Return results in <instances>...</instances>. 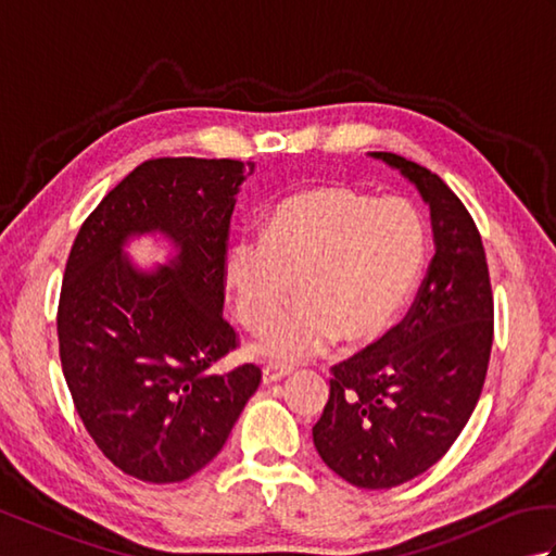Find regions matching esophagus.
Masks as SVG:
<instances>
[{"label": "esophagus", "mask_w": 556, "mask_h": 556, "mask_svg": "<svg viewBox=\"0 0 556 556\" xmlns=\"http://www.w3.org/2000/svg\"><path fill=\"white\" fill-rule=\"evenodd\" d=\"M291 372H293V365L269 361V363H265V368H263V380L267 384H271V382H277V380H281V377H287Z\"/></svg>", "instance_id": "1"}]
</instances>
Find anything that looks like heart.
<instances>
[{"label": "heart", "mask_w": 556, "mask_h": 556, "mask_svg": "<svg viewBox=\"0 0 556 556\" xmlns=\"http://www.w3.org/2000/svg\"><path fill=\"white\" fill-rule=\"evenodd\" d=\"M425 265V227L410 203L377 200L349 186H317L271 210L263 233H239L224 253V277L239 320L257 332L287 303L257 351L299 361L339 337H380L406 308Z\"/></svg>", "instance_id": "obj_1"}]
</instances>
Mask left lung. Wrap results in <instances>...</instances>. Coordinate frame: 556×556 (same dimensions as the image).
<instances>
[{"label": "left lung", "mask_w": 556, "mask_h": 556, "mask_svg": "<svg viewBox=\"0 0 556 556\" xmlns=\"http://www.w3.org/2000/svg\"><path fill=\"white\" fill-rule=\"evenodd\" d=\"M430 205L434 257L408 315L356 356L332 365L313 428L339 478L389 490L440 460L466 428L488 377L494 299L473 217L440 176L394 152H375Z\"/></svg>", "instance_id": "left-lung-1"}]
</instances>
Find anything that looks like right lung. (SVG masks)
Listing matches in <instances>:
<instances>
[{
    "instance_id": "obj_1",
    "label": "right lung",
    "mask_w": 556,
    "mask_h": 556,
    "mask_svg": "<svg viewBox=\"0 0 556 556\" xmlns=\"http://www.w3.org/2000/svg\"><path fill=\"white\" fill-rule=\"evenodd\" d=\"M253 162L152 157L80 224L56 308L59 358L92 442L152 485L203 470L263 380L253 363L210 368L239 349L222 315L233 195ZM162 230L180 255L140 276L126 235Z\"/></svg>"
}]
</instances>
